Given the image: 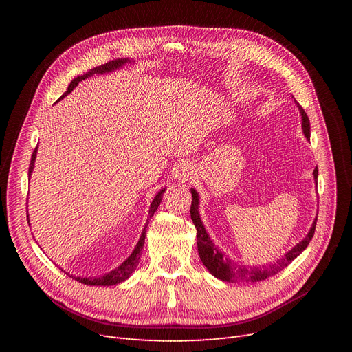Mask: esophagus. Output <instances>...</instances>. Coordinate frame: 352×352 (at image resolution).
I'll list each match as a JSON object with an SVG mask.
<instances>
[{
    "instance_id": "esophagus-1",
    "label": "esophagus",
    "mask_w": 352,
    "mask_h": 352,
    "mask_svg": "<svg viewBox=\"0 0 352 352\" xmlns=\"http://www.w3.org/2000/svg\"><path fill=\"white\" fill-rule=\"evenodd\" d=\"M195 173H194V166L190 162H182L177 166L175 170V177L178 181L181 182H188L194 178Z\"/></svg>"
}]
</instances>
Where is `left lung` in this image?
<instances>
[{"label":"left lung","mask_w":352,"mask_h":352,"mask_svg":"<svg viewBox=\"0 0 352 352\" xmlns=\"http://www.w3.org/2000/svg\"><path fill=\"white\" fill-rule=\"evenodd\" d=\"M295 101V100H294ZM297 104L300 114H301V126H302V133L307 140H309L311 131H309V120L308 116L305 114V111L302 107L295 101ZM314 179L317 182L318 178V168L314 170ZM192 194V202H191V219L197 228V247H198V255L201 258L202 264L207 267V270L215 276V278L226 281V283H258V281H264L270 276L278 274L281 270H284L291 261H294L309 244V241L314 236V232H316V224H317V217L314 219V223L307 234V236L300 241L297 245L292 247L284 256H281L280 260H276V263H270L264 265H244V264H238L235 263L232 258L226 255L223 251H221L208 235L204 224H202L201 217H199V195L198 192L191 188Z\"/></svg>","instance_id":"1"}]
</instances>
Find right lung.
Listing matches in <instances>:
<instances>
[{"label": "right lung", "instance_id": "obj_1", "mask_svg": "<svg viewBox=\"0 0 352 352\" xmlns=\"http://www.w3.org/2000/svg\"><path fill=\"white\" fill-rule=\"evenodd\" d=\"M126 63H134V61H131L129 58H118V60H114V61H109V63H107V64H104V65L92 68V69L87 71L85 74H82V76L76 77V78H74V80L69 82L68 89L60 97L58 101H61L67 94H69V92L78 85L80 81H82V80H85V78H88V77H91V76H94V74H108V72H113V71H116V69L122 68V65H125ZM58 101H57V102H58ZM36 150H38V145H36V148H35L34 153H32V157H31L30 168H28V177H31V174H32V171H34V164H35V158H36ZM165 190H166V188H161V190L155 194V197H154V199H153V202H151L150 212H148V219H150V218L154 215V212H155L157 208L160 207L161 199H162V194L165 192ZM27 218H28V223H30V217H28V215H27ZM148 219H146V224H145V227H144V230H142V232H141V236H140V239H138V243H137L134 251H133L131 255H129V256L126 258V260H125L121 265H118L116 270L109 271V272H107V274H104V275H101V276H77V275H71L69 272H65L64 270H63V271H64L67 275L72 276L74 280L81 283V284H84V285L109 287V285H117V284H120V283H124L125 280L129 278V276H131V274H133V272L135 271V268L138 267L141 251H142V247H144V243H145V232H146V227H148Z\"/></svg>", "mask_w": 352, "mask_h": 352}]
</instances>
